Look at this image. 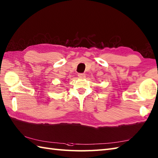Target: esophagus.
Instances as JSON below:
<instances>
[{
    "mask_svg": "<svg viewBox=\"0 0 158 158\" xmlns=\"http://www.w3.org/2000/svg\"><path fill=\"white\" fill-rule=\"evenodd\" d=\"M78 77H79V78L83 79V78H85V74H83V73H79V74H78Z\"/></svg>",
    "mask_w": 158,
    "mask_h": 158,
    "instance_id": "obj_1",
    "label": "esophagus"
}]
</instances>
